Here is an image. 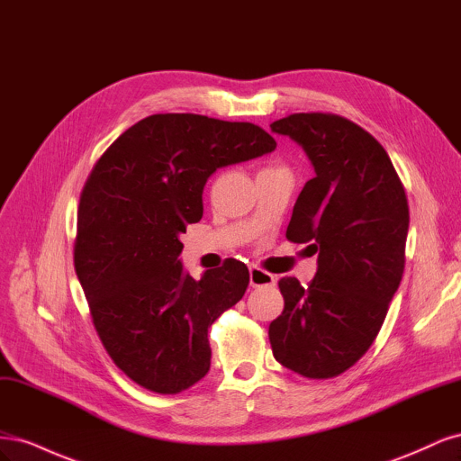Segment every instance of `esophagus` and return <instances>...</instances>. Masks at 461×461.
Listing matches in <instances>:
<instances>
[{
    "label": "esophagus",
    "mask_w": 461,
    "mask_h": 461,
    "mask_svg": "<svg viewBox=\"0 0 461 461\" xmlns=\"http://www.w3.org/2000/svg\"><path fill=\"white\" fill-rule=\"evenodd\" d=\"M275 276L259 267H249V285L252 286H275Z\"/></svg>",
    "instance_id": "esophagus-1"
}]
</instances>
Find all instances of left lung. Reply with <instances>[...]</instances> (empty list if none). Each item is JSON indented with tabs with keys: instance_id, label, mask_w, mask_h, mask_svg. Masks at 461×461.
Segmentation results:
<instances>
[{
	"instance_id": "left-lung-1",
	"label": "left lung",
	"mask_w": 461,
	"mask_h": 461,
	"mask_svg": "<svg viewBox=\"0 0 461 461\" xmlns=\"http://www.w3.org/2000/svg\"><path fill=\"white\" fill-rule=\"evenodd\" d=\"M298 142L315 169L292 212L286 239L310 244L308 286L283 276L285 310L269 325L278 364L308 379H332L379 334L406 265L410 207L384 148L332 113H294L271 124Z\"/></svg>"
}]
</instances>
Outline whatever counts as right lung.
I'll use <instances>...</instances> for the list:
<instances>
[{"instance_id": "obj_1", "label": "right lung", "mask_w": 461, "mask_h": 461, "mask_svg": "<svg viewBox=\"0 0 461 461\" xmlns=\"http://www.w3.org/2000/svg\"><path fill=\"white\" fill-rule=\"evenodd\" d=\"M275 148L252 122L159 113L95 161L80 194L75 269L97 337L136 384L178 394L207 375V330L242 300L249 273L225 259L196 281L178 259L180 234L202 219V192L219 167Z\"/></svg>"}]
</instances>
